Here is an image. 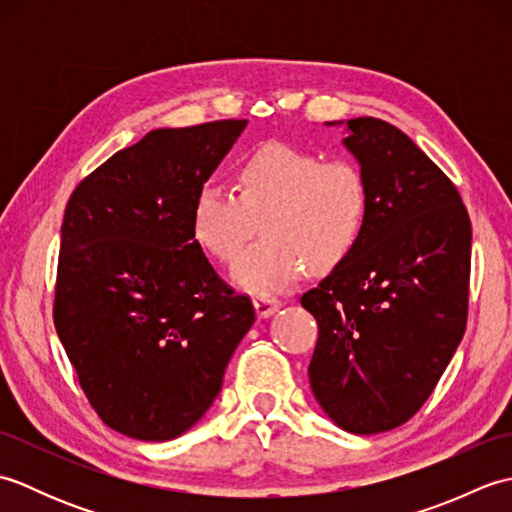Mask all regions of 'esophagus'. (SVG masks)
I'll list each match as a JSON object with an SVG mask.
<instances>
[{
	"instance_id": "obj_1",
	"label": "esophagus",
	"mask_w": 512,
	"mask_h": 512,
	"mask_svg": "<svg viewBox=\"0 0 512 512\" xmlns=\"http://www.w3.org/2000/svg\"><path fill=\"white\" fill-rule=\"evenodd\" d=\"M255 310L262 319L270 317V314H275L281 308V301L277 297H270V295H257L255 297Z\"/></svg>"
}]
</instances>
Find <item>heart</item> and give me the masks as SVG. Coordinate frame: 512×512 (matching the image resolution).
Here are the masks:
<instances>
[{
  "label": "heart",
  "instance_id": "heart-1",
  "mask_svg": "<svg viewBox=\"0 0 512 512\" xmlns=\"http://www.w3.org/2000/svg\"><path fill=\"white\" fill-rule=\"evenodd\" d=\"M239 193L206 182L193 202V233L231 264L262 226L264 239L239 257L233 279L253 292L288 286L301 268L328 273L356 248L369 215V182L350 158L266 143L237 169Z\"/></svg>",
  "mask_w": 512,
  "mask_h": 512
}]
</instances>
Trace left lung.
<instances>
[{"mask_svg":"<svg viewBox=\"0 0 512 512\" xmlns=\"http://www.w3.org/2000/svg\"><path fill=\"white\" fill-rule=\"evenodd\" d=\"M347 129L372 195L367 224L301 306L319 325L314 398L339 427L369 436L416 416L458 350L471 220L447 173L398 127L361 116Z\"/></svg>","mask_w":512,"mask_h":512,"instance_id":"left-lung-1","label":"left lung"}]
</instances>
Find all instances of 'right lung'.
<instances>
[{
    "label": "right lung",
    "instance_id": "1",
    "mask_svg": "<svg viewBox=\"0 0 512 512\" xmlns=\"http://www.w3.org/2000/svg\"><path fill=\"white\" fill-rule=\"evenodd\" d=\"M244 127L154 129L65 206L54 328L92 409L129 438L191 429L255 321L250 297L215 273L193 233L195 195Z\"/></svg>",
    "mask_w": 512,
    "mask_h": 512
}]
</instances>
